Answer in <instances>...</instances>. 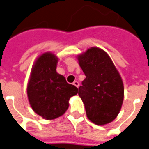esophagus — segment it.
I'll use <instances>...</instances> for the list:
<instances>
[{"mask_svg":"<svg viewBox=\"0 0 149 149\" xmlns=\"http://www.w3.org/2000/svg\"><path fill=\"white\" fill-rule=\"evenodd\" d=\"M72 84H73L74 86H76L77 88H78V87H79V82H78V81H74V82L72 83Z\"/></svg>","mask_w":149,"mask_h":149,"instance_id":"34e87169","label":"esophagus"}]
</instances>
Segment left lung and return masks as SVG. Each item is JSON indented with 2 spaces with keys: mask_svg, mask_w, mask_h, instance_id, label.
Masks as SVG:
<instances>
[{
  "mask_svg": "<svg viewBox=\"0 0 149 149\" xmlns=\"http://www.w3.org/2000/svg\"><path fill=\"white\" fill-rule=\"evenodd\" d=\"M86 78L78 95L84 103L87 117L96 125H105L115 119L122 107L124 86L119 72L107 53L91 47L78 55Z\"/></svg>",
  "mask_w": 149,
  "mask_h": 149,
  "instance_id": "1",
  "label": "left lung"
}]
</instances>
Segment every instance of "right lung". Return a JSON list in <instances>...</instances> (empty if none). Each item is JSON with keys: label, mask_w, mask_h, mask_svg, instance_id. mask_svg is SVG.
<instances>
[{"label": "right lung", "mask_w": 149, "mask_h": 149, "mask_svg": "<svg viewBox=\"0 0 149 149\" xmlns=\"http://www.w3.org/2000/svg\"><path fill=\"white\" fill-rule=\"evenodd\" d=\"M58 58L50 52L44 53L35 61L28 84L27 97L33 111L47 120L65 114L69 100L78 93V88L66 82L57 72Z\"/></svg>", "instance_id": "add662e5"}]
</instances>
